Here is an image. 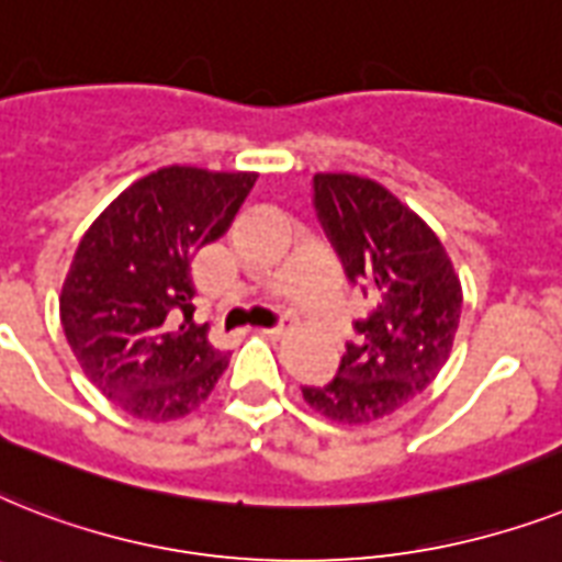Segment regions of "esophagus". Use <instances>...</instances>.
I'll use <instances>...</instances> for the list:
<instances>
[{
  "label": "esophagus",
  "mask_w": 562,
  "mask_h": 562,
  "mask_svg": "<svg viewBox=\"0 0 562 562\" xmlns=\"http://www.w3.org/2000/svg\"><path fill=\"white\" fill-rule=\"evenodd\" d=\"M263 336H269V339H281V336H284V325H281V327H267V330H263Z\"/></svg>",
  "instance_id": "1"
}]
</instances>
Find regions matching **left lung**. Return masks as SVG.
Segmentation results:
<instances>
[{"instance_id":"obj_1","label":"left lung","mask_w":562,"mask_h":562,"mask_svg":"<svg viewBox=\"0 0 562 562\" xmlns=\"http://www.w3.org/2000/svg\"><path fill=\"white\" fill-rule=\"evenodd\" d=\"M316 211L345 276L374 310L357 322L339 374L304 385L307 406L334 424H371L415 401L452 353L459 330V272L432 228L380 182L316 173Z\"/></svg>"}]
</instances>
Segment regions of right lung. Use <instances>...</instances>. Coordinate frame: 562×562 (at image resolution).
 Here are the masks:
<instances>
[{
  "mask_svg": "<svg viewBox=\"0 0 562 562\" xmlns=\"http://www.w3.org/2000/svg\"><path fill=\"white\" fill-rule=\"evenodd\" d=\"M255 170L168 165L136 179L80 237L63 278L60 325L83 374L150 424L209 401L228 357L194 325L191 260L223 237Z\"/></svg>",
  "mask_w": 562,
  "mask_h": 562,
  "instance_id": "1",
  "label": "right lung"
}]
</instances>
